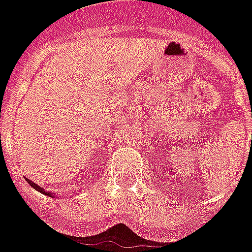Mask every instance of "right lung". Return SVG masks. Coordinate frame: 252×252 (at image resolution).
Masks as SVG:
<instances>
[{
	"mask_svg": "<svg viewBox=\"0 0 252 252\" xmlns=\"http://www.w3.org/2000/svg\"><path fill=\"white\" fill-rule=\"evenodd\" d=\"M27 182H29V184H30V185H31V187H32V188L36 189V190H38V192H41V193H43V195L50 196V197H52V193H49V192H48V190H45V189L41 188V187H38V185H36L35 182L30 181V180H27Z\"/></svg>",
	"mask_w": 252,
	"mask_h": 252,
	"instance_id": "obj_1",
	"label": "right lung"
}]
</instances>
